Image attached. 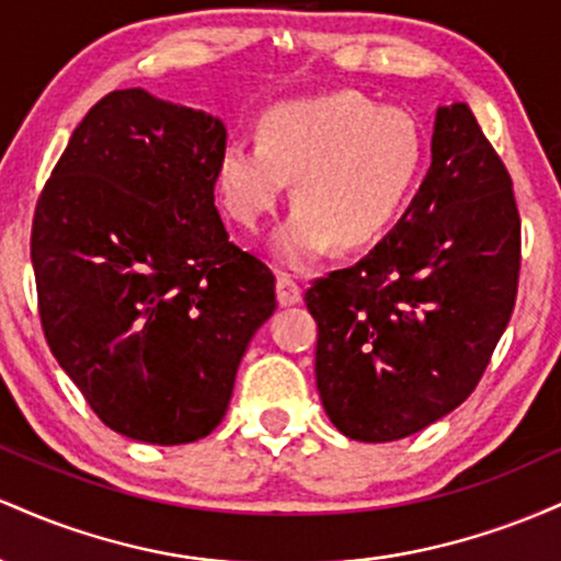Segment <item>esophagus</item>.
<instances>
[{
  "label": "esophagus",
  "instance_id": "1",
  "mask_svg": "<svg viewBox=\"0 0 561 561\" xmlns=\"http://www.w3.org/2000/svg\"><path fill=\"white\" fill-rule=\"evenodd\" d=\"M300 298H302L300 287L295 285V282L289 279V276H285V274L276 276V300H279L282 308L295 306V302H300Z\"/></svg>",
  "mask_w": 561,
  "mask_h": 561
}]
</instances>
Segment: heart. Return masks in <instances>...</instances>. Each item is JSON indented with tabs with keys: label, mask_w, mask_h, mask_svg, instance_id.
<instances>
[{
	"label": "heart",
	"mask_w": 561,
	"mask_h": 561,
	"mask_svg": "<svg viewBox=\"0 0 561 561\" xmlns=\"http://www.w3.org/2000/svg\"><path fill=\"white\" fill-rule=\"evenodd\" d=\"M422 163L414 115L334 92L272 107L261 139L224 141L216 186L231 218L259 227L293 182L295 210L268 248L279 266L306 272L334 242L353 250L377 240L403 210Z\"/></svg>",
	"instance_id": "1"
}]
</instances>
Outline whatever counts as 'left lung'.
<instances>
[{
    "instance_id": "left-lung-1",
    "label": "left lung",
    "mask_w": 561,
    "mask_h": 561,
    "mask_svg": "<svg viewBox=\"0 0 561 561\" xmlns=\"http://www.w3.org/2000/svg\"><path fill=\"white\" fill-rule=\"evenodd\" d=\"M430 152L396 227L306 293L321 405L351 440H401L465 403L517 298L512 179L467 102L437 107Z\"/></svg>"
}]
</instances>
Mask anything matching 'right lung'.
Listing matches in <instances>:
<instances>
[{
  "label": "right lung",
  "mask_w": 561,
  "mask_h": 561,
  "mask_svg": "<svg viewBox=\"0 0 561 561\" xmlns=\"http://www.w3.org/2000/svg\"><path fill=\"white\" fill-rule=\"evenodd\" d=\"M216 115L147 89L102 96L36 203L38 313L107 427L152 446L210 435L274 313V274L216 210Z\"/></svg>",
  "instance_id": "right-lung-1"
}]
</instances>
